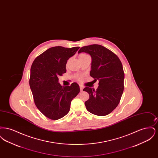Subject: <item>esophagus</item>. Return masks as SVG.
Here are the masks:
<instances>
[{"label":"esophagus","mask_w":158,"mask_h":158,"mask_svg":"<svg viewBox=\"0 0 158 158\" xmlns=\"http://www.w3.org/2000/svg\"><path fill=\"white\" fill-rule=\"evenodd\" d=\"M80 89H81V91H83V87L82 86H80Z\"/></svg>","instance_id":"34e87169"}]
</instances>
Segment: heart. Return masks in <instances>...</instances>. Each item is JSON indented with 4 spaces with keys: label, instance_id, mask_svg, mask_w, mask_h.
I'll return each mask as SVG.
<instances>
[{
    "label": "heart",
    "instance_id": "heart-1",
    "mask_svg": "<svg viewBox=\"0 0 158 158\" xmlns=\"http://www.w3.org/2000/svg\"><path fill=\"white\" fill-rule=\"evenodd\" d=\"M84 55H86V54H81L79 56H84ZM78 79H79V80H81V77H78Z\"/></svg>",
    "mask_w": 158,
    "mask_h": 158
}]
</instances>
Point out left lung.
Listing matches in <instances>:
<instances>
[{
    "instance_id": "left-lung-1",
    "label": "left lung",
    "mask_w": 158,
    "mask_h": 158,
    "mask_svg": "<svg viewBox=\"0 0 158 158\" xmlns=\"http://www.w3.org/2000/svg\"><path fill=\"white\" fill-rule=\"evenodd\" d=\"M88 53L92 58L90 75L99 81L97 90L86 87L89 98L85 102L90 113L104 116L118 105L124 90V73L119 58L111 51L98 44L82 47L78 53Z\"/></svg>"
}]
</instances>
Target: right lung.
I'll return each instance as SVG.
<instances>
[{
  "label": "right lung",
  "mask_w": 158,
  "mask_h": 158,
  "mask_svg": "<svg viewBox=\"0 0 158 158\" xmlns=\"http://www.w3.org/2000/svg\"><path fill=\"white\" fill-rule=\"evenodd\" d=\"M79 48L53 47L38 56L32 64L30 86L34 101L38 109L50 119L56 120L65 116L72 99L80 92L77 83L63 86L58 78L66 72L68 60Z\"/></svg>",
  "instance_id": "right-lung-1"
}]
</instances>
